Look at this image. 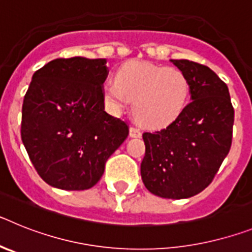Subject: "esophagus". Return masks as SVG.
<instances>
[{"label":"esophagus","instance_id":"34e87169","mask_svg":"<svg viewBox=\"0 0 252 252\" xmlns=\"http://www.w3.org/2000/svg\"><path fill=\"white\" fill-rule=\"evenodd\" d=\"M130 136L131 137H140L141 136V130L136 126H131L130 127Z\"/></svg>","mask_w":252,"mask_h":252}]
</instances>
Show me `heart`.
<instances>
[{
    "label": "heart",
    "instance_id": "obj_1",
    "mask_svg": "<svg viewBox=\"0 0 252 252\" xmlns=\"http://www.w3.org/2000/svg\"><path fill=\"white\" fill-rule=\"evenodd\" d=\"M190 93L188 77L178 68L132 60L103 84V97L115 111L133 101L135 119L148 127L174 121L186 108Z\"/></svg>",
    "mask_w": 252,
    "mask_h": 252
}]
</instances>
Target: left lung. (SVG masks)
I'll use <instances>...</instances> for the list:
<instances>
[{
  "label": "left lung",
  "instance_id": "1",
  "mask_svg": "<svg viewBox=\"0 0 252 252\" xmlns=\"http://www.w3.org/2000/svg\"><path fill=\"white\" fill-rule=\"evenodd\" d=\"M171 62L188 77L192 102L169 126L142 133L141 178L153 194L183 199L212 183L231 149L235 111L228 87L212 69Z\"/></svg>",
  "mask_w": 252,
  "mask_h": 252
}]
</instances>
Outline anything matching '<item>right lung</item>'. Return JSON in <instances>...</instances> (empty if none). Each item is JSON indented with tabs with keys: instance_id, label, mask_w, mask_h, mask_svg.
<instances>
[{
	"instance_id": "add662e5",
	"label": "right lung",
	"mask_w": 252,
	"mask_h": 252,
	"mask_svg": "<svg viewBox=\"0 0 252 252\" xmlns=\"http://www.w3.org/2000/svg\"><path fill=\"white\" fill-rule=\"evenodd\" d=\"M106 59L59 58L34 73L22 103L21 139L44 182L64 190L92 188L128 125L104 111Z\"/></svg>"
}]
</instances>
